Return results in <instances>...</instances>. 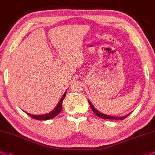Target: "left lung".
Listing matches in <instances>:
<instances>
[{"label":"left lung","mask_w":155,"mask_h":155,"mask_svg":"<svg viewBox=\"0 0 155 155\" xmlns=\"http://www.w3.org/2000/svg\"><path fill=\"white\" fill-rule=\"evenodd\" d=\"M88 102H89V104H90V106L91 107V109H92L93 111H94V113H95L96 114H97L99 117H100V118L107 119V120H124L125 117H127L128 116V115L130 114H128L125 115V116H123V117L110 116V115H107V114H105L101 113L100 111H99L98 110H97V108H95V107H94V105H92V103H91V102L89 100H88Z\"/></svg>","instance_id":"obj_1"}]
</instances>
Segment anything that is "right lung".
Returning a JSON list of instances; mask_svg holds the SVG:
<instances>
[{"instance_id": "add662e5", "label": "right lung", "mask_w": 155, "mask_h": 155, "mask_svg": "<svg viewBox=\"0 0 155 155\" xmlns=\"http://www.w3.org/2000/svg\"><path fill=\"white\" fill-rule=\"evenodd\" d=\"M65 96H66V92L63 94V97L60 99V100L58 101V104L53 109L52 111L49 112L48 114H41V115H34V114H31L27 113L25 112L27 114H28L29 116L32 118L35 119V120H50V119H53V117H55L56 115H58L60 112L61 111V109H62V102L64 100Z\"/></svg>"}]
</instances>
